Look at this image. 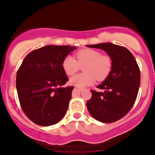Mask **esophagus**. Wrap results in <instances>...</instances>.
<instances>
[{
	"mask_svg": "<svg viewBox=\"0 0 155 155\" xmlns=\"http://www.w3.org/2000/svg\"><path fill=\"white\" fill-rule=\"evenodd\" d=\"M78 89H79L80 91H83V90H84V88H78Z\"/></svg>",
	"mask_w": 155,
	"mask_h": 155,
	"instance_id": "esophagus-1",
	"label": "esophagus"
}]
</instances>
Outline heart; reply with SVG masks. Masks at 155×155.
Returning <instances> with one entry per match:
<instances>
[{
	"instance_id": "1",
	"label": "heart",
	"mask_w": 155,
	"mask_h": 155,
	"mask_svg": "<svg viewBox=\"0 0 155 155\" xmlns=\"http://www.w3.org/2000/svg\"><path fill=\"white\" fill-rule=\"evenodd\" d=\"M76 60L72 56H67L64 59L62 67L66 74L72 76L83 67L85 73L75 75L70 82L75 86L83 88L92 85L97 78L98 81L104 80L110 74L112 69V59L108 55L101 54L94 49H82L76 54Z\"/></svg>"
}]
</instances>
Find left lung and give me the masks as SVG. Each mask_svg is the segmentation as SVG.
<instances>
[{"mask_svg":"<svg viewBox=\"0 0 155 155\" xmlns=\"http://www.w3.org/2000/svg\"><path fill=\"white\" fill-rule=\"evenodd\" d=\"M104 50L112 59L113 66L107 77L97 86L103 91L91 90L86 105L90 114L102 123H114L131 110L140 85V70L134 56L123 46L112 43L87 45Z\"/></svg>","mask_w":155,"mask_h":155,"instance_id":"left-lung-1","label":"left lung"}]
</instances>
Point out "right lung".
<instances>
[{
	"label": "right lung",
	"instance_id": "right-lung-1",
	"mask_svg": "<svg viewBox=\"0 0 155 155\" xmlns=\"http://www.w3.org/2000/svg\"><path fill=\"white\" fill-rule=\"evenodd\" d=\"M76 47L47 45L30 52L16 73V90L27 117L42 127L62 120L68 108L73 86L62 87L68 81L62 63Z\"/></svg>",
	"mask_w": 155,
	"mask_h": 155
}]
</instances>
